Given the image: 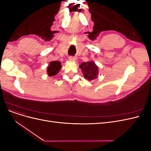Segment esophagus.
Instances as JSON below:
<instances>
[{"label": "esophagus", "mask_w": 151, "mask_h": 151, "mask_svg": "<svg viewBox=\"0 0 151 151\" xmlns=\"http://www.w3.org/2000/svg\"><path fill=\"white\" fill-rule=\"evenodd\" d=\"M68 59H69V60L70 61H74L76 58L74 57H68Z\"/></svg>", "instance_id": "34e87169"}]
</instances>
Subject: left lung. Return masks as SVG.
Here are the masks:
<instances>
[{
    "label": "left lung",
    "mask_w": 151,
    "mask_h": 151,
    "mask_svg": "<svg viewBox=\"0 0 151 151\" xmlns=\"http://www.w3.org/2000/svg\"><path fill=\"white\" fill-rule=\"evenodd\" d=\"M79 67L83 72L85 79L88 81H93L98 77L99 74L98 67L93 61L83 62L79 65Z\"/></svg>",
    "instance_id": "obj_1"
}]
</instances>
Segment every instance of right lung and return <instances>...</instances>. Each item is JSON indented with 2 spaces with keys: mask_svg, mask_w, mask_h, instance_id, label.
I'll use <instances>...</instances> for the list:
<instances>
[{
  "mask_svg": "<svg viewBox=\"0 0 151 151\" xmlns=\"http://www.w3.org/2000/svg\"><path fill=\"white\" fill-rule=\"evenodd\" d=\"M62 68L61 63L59 61H52L50 62L47 67V71L48 76L52 77L56 76Z\"/></svg>",
  "mask_w": 151,
  "mask_h": 151,
  "instance_id": "right-lung-1",
  "label": "right lung"
}]
</instances>
